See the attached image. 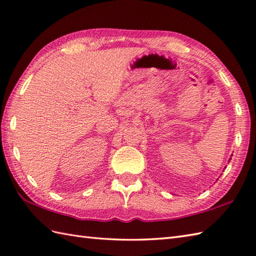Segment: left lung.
<instances>
[{
	"label": "left lung",
	"instance_id": "1",
	"mask_svg": "<svg viewBox=\"0 0 256 256\" xmlns=\"http://www.w3.org/2000/svg\"><path fill=\"white\" fill-rule=\"evenodd\" d=\"M230 160H231V158H230Z\"/></svg>",
	"mask_w": 256,
	"mask_h": 256
}]
</instances>
